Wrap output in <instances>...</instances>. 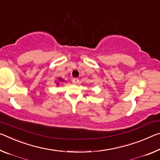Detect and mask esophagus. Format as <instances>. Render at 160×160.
<instances>
[{"label":"esophagus","instance_id":"34e87169","mask_svg":"<svg viewBox=\"0 0 160 160\" xmlns=\"http://www.w3.org/2000/svg\"><path fill=\"white\" fill-rule=\"evenodd\" d=\"M79 82V79L78 78H73L72 79V83L75 85H77Z\"/></svg>","mask_w":160,"mask_h":160}]
</instances>
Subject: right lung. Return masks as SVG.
<instances>
[{
    "mask_svg": "<svg viewBox=\"0 0 160 160\" xmlns=\"http://www.w3.org/2000/svg\"><path fill=\"white\" fill-rule=\"evenodd\" d=\"M59 81H60V82H61V81H62V82H65L64 80L62 79V78H58V80L56 81V82H56V85H58V86L59 85Z\"/></svg>",
    "mask_w": 160,
    "mask_h": 160,
    "instance_id": "right-lung-1",
    "label": "right lung"
}]
</instances>
